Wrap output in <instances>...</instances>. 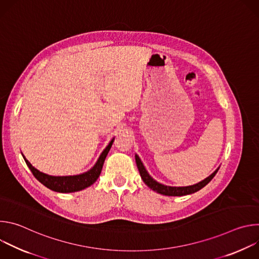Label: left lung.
<instances>
[{
    "label": "left lung",
    "mask_w": 259,
    "mask_h": 259,
    "mask_svg": "<svg viewBox=\"0 0 259 259\" xmlns=\"http://www.w3.org/2000/svg\"><path fill=\"white\" fill-rule=\"evenodd\" d=\"M135 161H136V165H137L138 171L140 173V176H141L143 182L150 189H152L153 191H155V192H157L161 195H165V196H186V195L194 194V193L200 191L201 189H203L206 186V184H208L212 180V178L215 176V174L217 173V171L219 169V167H218L210 176H208L204 180L200 181L199 183L193 184V186H189V187H168V186H164V184H162V183H159L153 177H151V175L147 173L146 169L144 168L141 160L139 159V157L137 155H135Z\"/></svg>",
    "instance_id": "8db88e82"
}]
</instances>
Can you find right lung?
<instances>
[{
    "mask_svg": "<svg viewBox=\"0 0 259 259\" xmlns=\"http://www.w3.org/2000/svg\"><path fill=\"white\" fill-rule=\"evenodd\" d=\"M113 138L110 142L107 144V146L103 150L101 155L99 156L97 162L95 165L88 170L85 173L79 174V175H70V176H52L45 174L43 172H40L38 169L32 167V165L25 159V157L22 155L27 167L30 169L33 176L38 179L42 184L46 188H48L51 191L57 192V193H73V192H79L82 191L90 186L97 180L99 177L102 166L104 163V160L110 150V147L113 145L114 142Z\"/></svg>",
    "mask_w": 259,
    "mask_h": 259,
    "instance_id": "add662e5",
    "label": "right lung"
}]
</instances>
